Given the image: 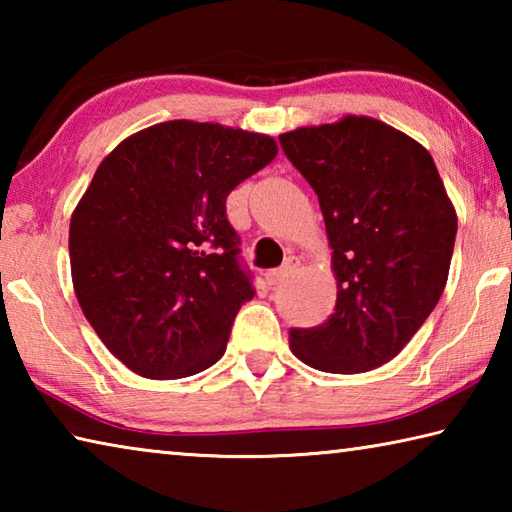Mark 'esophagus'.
Segmentation results:
<instances>
[{"label":"esophagus","mask_w":512,"mask_h":512,"mask_svg":"<svg viewBox=\"0 0 512 512\" xmlns=\"http://www.w3.org/2000/svg\"><path fill=\"white\" fill-rule=\"evenodd\" d=\"M298 266V257H289L287 262H284L280 268H273V271L266 273V280L268 284H280L287 280V277L293 273V268Z\"/></svg>","instance_id":"34e87169"}]
</instances>
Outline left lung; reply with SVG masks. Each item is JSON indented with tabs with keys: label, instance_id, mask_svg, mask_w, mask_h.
Masks as SVG:
<instances>
[{
	"label": "left lung",
	"instance_id": "8db88e82",
	"mask_svg": "<svg viewBox=\"0 0 512 512\" xmlns=\"http://www.w3.org/2000/svg\"><path fill=\"white\" fill-rule=\"evenodd\" d=\"M280 144L323 210L336 307L293 327L291 352L323 372L354 375L402 352L443 296L456 212L422 144L370 117L298 128Z\"/></svg>",
	"mask_w": 512,
	"mask_h": 512
}]
</instances>
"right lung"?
Returning <instances> with one entry per match:
<instances>
[{
  "instance_id": "add662e5",
  "label": "right lung",
  "mask_w": 512,
  "mask_h": 512,
  "mask_svg": "<svg viewBox=\"0 0 512 512\" xmlns=\"http://www.w3.org/2000/svg\"><path fill=\"white\" fill-rule=\"evenodd\" d=\"M277 155L273 137L176 119L126 137L69 223L76 298L103 345L149 379L223 357L255 296L225 198Z\"/></svg>"
}]
</instances>
